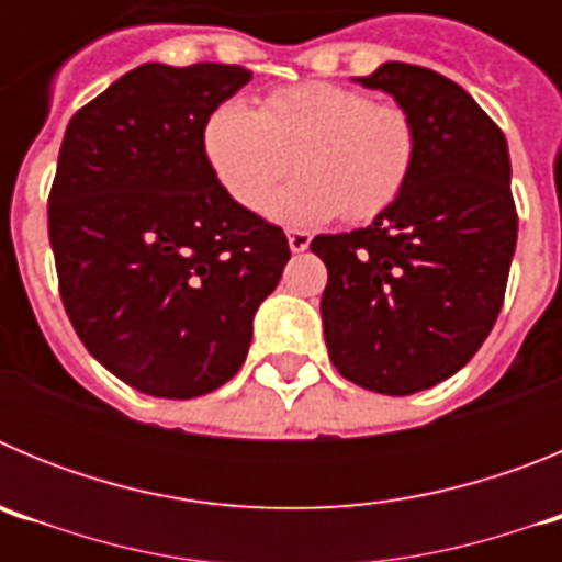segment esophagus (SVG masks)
<instances>
[{"instance_id":"obj_1","label":"esophagus","mask_w":562,"mask_h":562,"mask_svg":"<svg viewBox=\"0 0 562 562\" xmlns=\"http://www.w3.org/2000/svg\"><path fill=\"white\" fill-rule=\"evenodd\" d=\"M286 241H290V250L292 252H304L310 250V241L312 236L306 231H290V236H286Z\"/></svg>"}]
</instances>
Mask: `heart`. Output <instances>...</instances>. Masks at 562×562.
Listing matches in <instances>:
<instances>
[{
  "label": "heart",
  "mask_w": 562,
  "mask_h": 562,
  "mask_svg": "<svg viewBox=\"0 0 562 562\" xmlns=\"http://www.w3.org/2000/svg\"><path fill=\"white\" fill-rule=\"evenodd\" d=\"M202 151L216 182L247 211H261L295 162L304 173L272 196L267 213L306 227L340 213L374 220L394 205L414 168L416 132L396 103L310 81L276 89L258 109L220 103L202 126Z\"/></svg>",
  "instance_id": "b5f03b06"
}]
</instances>
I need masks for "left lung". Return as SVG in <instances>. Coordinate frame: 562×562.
Returning a JSON list of instances; mask_svg holds the SVG:
<instances>
[{
	"label": "left lung",
	"instance_id": "left-lung-1",
	"mask_svg": "<svg viewBox=\"0 0 562 562\" xmlns=\"http://www.w3.org/2000/svg\"><path fill=\"white\" fill-rule=\"evenodd\" d=\"M355 81L408 112L414 168L369 227L310 247L329 270L321 315L335 369L405 396L453 376L493 329L518 241L513 168L504 132L450 78L389 61Z\"/></svg>",
	"mask_w": 562,
	"mask_h": 562
}]
</instances>
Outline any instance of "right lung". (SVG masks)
Segmentation results:
<instances>
[{
  "label": "right lung",
  "mask_w": 562,
  "mask_h": 562,
  "mask_svg": "<svg viewBox=\"0 0 562 562\" xmlns=\"http://www.w3.org/2000/svg\"><path fill=\"white\" fill-rule=\"evenodd\" d=\"M236 64H143L78 109L47 202L69 324L132 389L191 400L245 362L258 304L290 261L281 227L233 202L202 151Z\"/></svg>",
  "instance_id": "obj_1"
}]
</instances>
